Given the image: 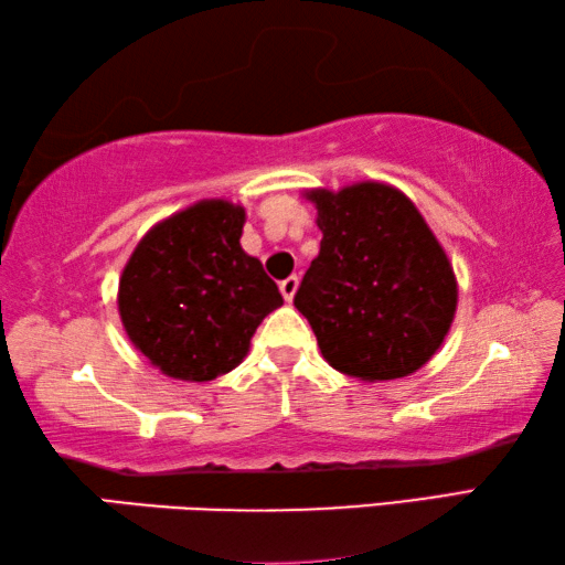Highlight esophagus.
<instances>
[{
	"mask_svg": "<svg viewBox=\"0 0 565 565\" xmlns=\"http://www.w3.org/2000/svg\"><path fill=\"white\" fill-rule=\"evenodd\" d=\"M298 275H290V277H285V280L280 282V292H282V298H285V302H292V298H295V292H298Z\"/></svg>",
	"mask_w": 565,
	"mask_h": 565,
	"instance_id": "obj_1",
	"label": "esophagus"
}]
</instances>
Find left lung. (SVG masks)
Listing matches in <instances>:
<instances>
[{
  "label": "left lung",
  "mask_w": 565,
  "mask_h": 565,
  "mask_svg": "<svg viewBox=\"0 0 565 565\" xmlns=\"http://www.w3.org/2000/svg\"><path fill=\"white\" fill-rule=\"evenodd\" d=\"M322 230L295 308L322 358L360 381H395L423 367L456 316V275L436 235L401 190L360 182L312 190Z\"/></svg>",
  "instance_id": "obj_1"
}]
</instances>
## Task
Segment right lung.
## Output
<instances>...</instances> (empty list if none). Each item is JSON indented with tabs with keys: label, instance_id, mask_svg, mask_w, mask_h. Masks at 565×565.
<instances>
[{
	"label": "right lung",
	"instance_id": "add662e5",
	"mask_svg": "<svg viewBox=\"0 0 565 565\" xmlns=\"http://www.w3.org/2000/svg\"><path fill=\"white\" fill-rule=\"evenodd\" d=\"M243 225L239 205L198 202L154 225L125 265L122 326L164 375L205 383L230 373L282 305L263 263L239 247Z\"/></svg>",
	"mask_w": 565,
	"mask_h": 565
}]
</instances>
